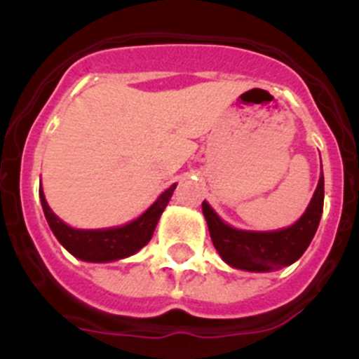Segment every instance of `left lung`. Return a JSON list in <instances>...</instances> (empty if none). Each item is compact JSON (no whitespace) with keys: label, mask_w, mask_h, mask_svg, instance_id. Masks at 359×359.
Returning a JSON list of instances; mask_svg holds the SVG:
<instances>
[{"label":"left lung","mask_w":359,"mask_h":359,"mask_svg":"<svg viewBox=\"0 0 359 359\" xmlns=\"http://www.w3.org/2000/svg\"><path fill=\"white\" fill-rule=\"evenodd\" d=\"M201 207L212 243L226 264L244 271H273L298 261L315 237L323 210V174L302 217L282 230H237L224 223L207 201Z\"/></svg>","instance_id":"obj_1"}]
</instances>
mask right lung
Returning a JSON list of instances; mask_svg holds the SVG:
<instances>
[{"label":"right lung","instance_id":"right-lung-1","mask_svg":"<svg viewBox=\"0 0 359 359\" xmlns=\"http://www.w3.org/2000/svg\"><path fill=\"white\" fill-rule=\"evenodd\" d=\"M174 189H176V183L165 190L140 217L131 223L123 226L102 228V230H79V228L68 226L48 207L43 189H39V198L44 217L48 221L53 236L73 257L86 262H111L135 255L151 241L160 215L163 214L167 203L172 198Z\"/></svg>","mask_w":359,"mask_h":359}]
</instances>
